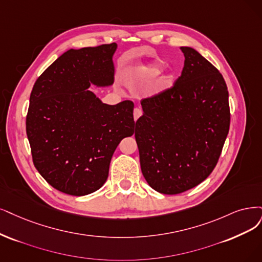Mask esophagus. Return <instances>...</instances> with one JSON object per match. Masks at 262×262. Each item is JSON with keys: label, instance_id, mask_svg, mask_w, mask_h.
<instances>
[{"label": "esophagus", "instance_id": "1", "mask_svg": "<svg viewBox=\"0 0 262 262\" xmlns=\"http://www.w3.org/2000/svg\"><path fill=\"white\" fill-rule=\"evenodd\" d=\"M141 115H142L141 109H139V108H135V109H134V120H135V121H137Z\"/></svg>", "mask_w": 262, "mask_h": 262}]
</instances>
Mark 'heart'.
Segmentation results:
<instances>
[{"label": "heart", "instance_id": "1", "mask_svg": "<svg viewBox=\"0 0 262 262\" xmlns=\"http://www.w3.org/2000/svg\"><path fill=\"white\" fill-rule=\"evenodd\" d=\"M164 69H165V66L160 61L149 62L147 64L135 68V69L132 70L127 74V76H126L125 81L127 83V85L132 87H137L156 79V77H158L164 71ZM169 86H170L169 80L168 79L164 80L159 87V91L160 92L165 91Z\"/></svg>", "mask_w": 262, "mask_h": 262}]
</instances>
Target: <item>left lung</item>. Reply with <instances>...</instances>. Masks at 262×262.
Instances as JSON below:
<instances>
[{
	"instance_id": "obj_1",
	"label": "left lung",
	"mask_w": 262,
	"mask_h": 262,
	"mask_svg": "<svg viewBox=\"0 0 262 262\" xmlns=\"http://www.w3.org/2000/svg\"><path fill=\"white\" fill-rule=\"evenodd\" d=\"M185 66L170 90L141 101L135 126L140 166L163 194L196 187L215 168L230 127L224 77L194 48L182 46Z\"/></svg>"
}]
</instances>
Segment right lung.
Returning <instances> with one entry per match:
<instances>
[{"label":"right lung","mask_w":262,"mask_h":262,"mask_svg":"<svg viewBox=\"0 0 262 262\" xmlns=\"http://www.w3.org/2000/svg\"><path fill=\"white\" fill-rule=\"evenodd\" d=\"M118 44L63 53L36 80L26 121L34 166L52 187L82 196L108 179L113 153L135 132L134 103H103L91 90L114 82Z\"/></svg>","instance_id":"right-lung-1"}]
</instances>
